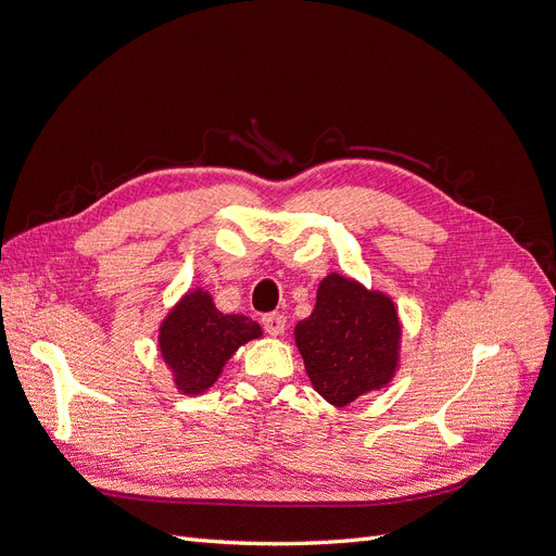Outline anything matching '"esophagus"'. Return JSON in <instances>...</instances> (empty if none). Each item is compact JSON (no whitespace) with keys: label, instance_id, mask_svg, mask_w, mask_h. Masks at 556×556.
<instances>
[{"label":"esophagus","instance_id":"esophagus-1","mask_svg":"<svg viewBox=\"0 0 556 556\" xmlns=\"http://www.w3.org/2000/svg\"><path fill=\"white\" fill-rule=\"evenodd\" d=\"M262 325H264L266 333L280 336L285 331V327H288V319H285V315H280V313H268L262 317Z\"/></svg>","mask_w":556,"mask_h":556}]
</instances>
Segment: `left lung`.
I'll return each mask as SVG.
<instances>
[{"label": "left lung", "instance_id": "obj_1", "mask_svg": "<svg viewBox=\"0 0 556 556\" xmlns=\"http://www.w3.org/2000/svg\"><path fill=\"white\" fill-rule=\"evenodd\" d=\"M401 336L394 299L339 271L319 280L313 313L294 327L313 390L336 408L394 380Z\"/></svg>", "mask_w": 556, "mask_h": 556}]
</instances>
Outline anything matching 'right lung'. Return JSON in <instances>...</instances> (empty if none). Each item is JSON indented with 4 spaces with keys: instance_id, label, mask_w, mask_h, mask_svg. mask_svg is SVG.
Returning <instances> with one entry per match:
<instances>
[{
    "instance_id": "right-lung-1",
    "label": "right lung",
    "mask_w": 556,
    "mask_h": 556,
    "mask_svg": "<svg viewBox=\"0 0 556 556\" xmlns=\"http://www.w3.org/2000/svg\"><path fill=\"white\" fill-rule=\"evenodd\" d=\"M264 331L252 317L223 313L204 288H190L157 327L160 357L180 394L199 396L223 376L227 362Z\"/></svg>"
}]
</instances>
